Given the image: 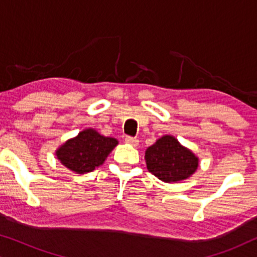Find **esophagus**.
<instances>
[{"instance_id": "esophagus-1", "label": "esophagus", "mask_w": 257, "mask_h": 257, "mask_svg": "<svg viewBox=\"0 0 257 257\" xmlns=\"http://www.w3.org/2000/svg\"><path fill=\"white\" fill-rule=\"evenodd\" d=\"M125 143H127V144H130V145H132V146L136 147V146H138L139 140L137 139V138H133V137H126Z\"/></svg>"}]
</instances>
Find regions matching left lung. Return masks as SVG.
Segmentation results:
<instances>
[{
	"label": "left lung",
	"instance_id": "8db88e82",
	"mask_svg": "<svg viewBox=\"0 0 257 257\" xmlns=\"http://www.w3.org/2000/svg\"><path fill=\"white\" fill-rule=\"evenodd\" d=\"M147 170L165 182H177L194 173L199 159L174 137L164 136L145 152Z\"/></svg>",
	"mask_w": 257,
	"mask_h": 257
}]
</instances>
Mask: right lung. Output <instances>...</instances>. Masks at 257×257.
<instances>
[{"mask_svg":"<svg viewBox=\"0 0 257 257\" xmlns=\"http://www.w3.org/2000/svg\"><path fill=\"white\" fill-rule=\"evenodd\" d=\"M117 144V139L100 136L96 130L87 128L59 147L56 156L69 170L83 174L100 166Z\"/></svg>","mask_w":257,"mask_h":257,"instance_id":"right-lung-1","label":"right lung"}]
</instances>
